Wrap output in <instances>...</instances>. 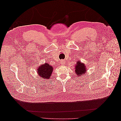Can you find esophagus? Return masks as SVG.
<instances>
[{
  "label": "esophagus",
  "instance_id": "esophagus-1",
  "mask_svg": "<svg viewBox=\"0 0 121 121\" xmlns=\"http://www.w3.org/2000/svg\"><path fill=\"white\" fill-rule=\"evenodd\" d=\"M60 63L61 65H64L65 64V61L64 60H60Z\"/></svg>",
  "mask_w": 121,
  "mask_h": 121
}]
</instances>
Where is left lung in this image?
<instances>
[{"label":"left lung","mask_w":121,"mask_h":121,"mask_svg":"<svg viewBox=\"0 0 121 121\" xmlns=\"http://www.w3.org/2000/svg\"><path fill=\"white\" fill-rule=\"evenodd\" d=\"M87 70L86 65L85 64L81 63L79 60L77 61L75 72H76L77 76H78L77 78L85 74Z\"/></svg>","instance_id":"1"}]
</instances>
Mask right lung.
<instances>
[{
	"label": "right lung",
	"mask_w": 121,
	"mask_h": 121,
	"mask_svg": "<svg viewBox=\"0 0 121 121\" xmlns=\"http://www.w3.org/2000/svg\"><path fill=\"white\" fill-rule=\"evenodd\" d=\"M53 68L52 65L45 63L44 65H41L38 67L37 73L40 77L43 79H49L53 71Z\"/></svg>",
	"instance_id": "1"
}]
</instances>
